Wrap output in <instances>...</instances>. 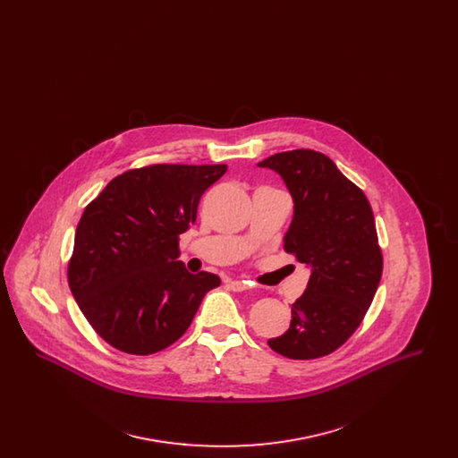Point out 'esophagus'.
Instances as JSON below:
<instances>
[{
	"label": "esophagus",
	"mask_w": 458,
	"mask_h": 458,
	"mask_svg": "<svg viewBox=\"0 0 458 458\" xmlns=\"http://www.w3.org/2000/svg\"><path fill=\"white\" fill-rule=\"evenodd\" d=\"M228 288L233 292H243V290H249L250 286L245 282H228Z\"/></svg>",
	"instance_id": "34e87169"
}]
</instances>
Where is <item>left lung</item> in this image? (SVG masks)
Instances as JSON below:
<instances>
[{
	"instance_id": "left-lung-1",
	"label": "left lung",
	"mask_w": 458,
	"mask_h": 458,
	"mask_svg": "<svg viewBox=\"0 0 458 458\" xmlns=\"http://www.w3.org/2000/svg\"><path fill=\"white\" fill-rule=\"evenodd\" d=\"M261 168L284 178L293 199L284 252L310 269L290 327L267 340L280 355L309 360L340 349L362 323L383 273V254L366 194L323 153L295 149Z\"/></svg>"
}]
</instances>
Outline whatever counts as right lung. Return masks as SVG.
<instances>
[{
	"instance_id": "right-lung-1",
	"label": "right lung",
	"mask_w": 458,
	"mask_h": 458,
	"mask_svg": "<svg viewBox=\"0 0 458 458\" xmlns=\"http://www.w3.org/2000/svg\"><path fill=\"white\" fill-rule=\"evenodd\" d=\"M226 165H151L113 178L82 215L68 262L70 290L114 349L151 355L191 327L216 275H192L178 237L196 223L202 194Z\"/></svg>"
}]
</instances>
